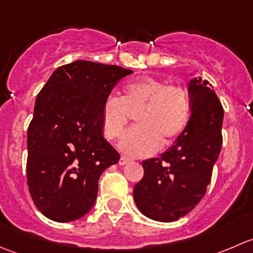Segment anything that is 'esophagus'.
I'll return each mask as SVG.
<instances>
[{
	"instance_id": "1",
	"label": "esophagus",
	"mask_w": 253,
	"mask_h": 253,
	"mask_svg": "<svg viewBox=\"0 0 253 253\" xmlns=\"http://www.w3.org/2000/svg\"><path fill=\"white\" fill-rule=\"evenodd\" d=\"M129 162H131V159H128V158L121 157V158H120V160H119V164L120 165H126V164H128Z\"/></svg>"
}]
</instances>
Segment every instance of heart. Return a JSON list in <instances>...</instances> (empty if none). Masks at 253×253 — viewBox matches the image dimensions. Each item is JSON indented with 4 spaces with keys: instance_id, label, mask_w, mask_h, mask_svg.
I'll list each match as a JSON object with an SVG mask.
<instances>
[{
    "instance_id": "b5f03b06",
    "label": "heart",
    "mask_w": 253,
    "mask_h": 253,
    "mask_svg": "<svg viewBox=\"0 0 253 253\" xmlns=\"http://www.w3.org/2000/svg\"><path fill=\"white\" fill-rule=\"evenodd\" d=\"M138 126L129 129L120 149L134 158L149 157L164 143L174 142L187 126L191 116L188 93L178 85L154 77H142L122 86L121 98L109 95L100 109L104 137L120 138L132 115Z\"/></svg>"
}]
</instances>
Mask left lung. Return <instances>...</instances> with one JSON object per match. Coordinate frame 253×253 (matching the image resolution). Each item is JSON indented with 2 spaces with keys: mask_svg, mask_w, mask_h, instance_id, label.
I'll return each instance as SVG.
<instances>
[{
  "mask_svg": "<svg viewBox=\"0 0 253 253\" xmlns=\"http://www.w3.org/2000/svg\"><path fill=\"white\" fill-rule=\"evenodd\" d=\"M190 121L185 131L160 158L142 163L144 176L133 188L142 214L163 223L190 213L206 195L221 149L224 110L209 82L188 83Z\"/></svg>",
  "mask_w": 253,
  "mask_h": 253,
  "instance_id": "obj_1",
  "label": "left lung"
}]
</instances>
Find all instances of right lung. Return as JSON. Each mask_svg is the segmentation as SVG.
<instances>
[{"instance_id": "add662e5", "label": "right lung", "mask_w": 253, "mask_h": 253, "mask_svg": "<svg viewBox=\"0 0 253 253\" xmlns=\"http://www.w3.org/2000/svg\"><path fill=\"white\" fill-rule=\"evenodd\" d=\"M131 70L78 60L61 66L35 100L28 127L27 180L45 216L58 223L85 215L101 174L120 154L103 137L100 109Z\"/></svg>"}]
</instances>
